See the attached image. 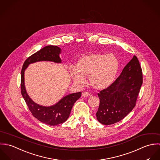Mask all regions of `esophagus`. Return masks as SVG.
<instances>
[{"mask_svg":"<svg viewBox=\"0 0 160 160\" xmlns=\"http://www.w3.org/2000/svg\"><path fill=\"white\" fill-rule=\"evenodd\" d=\"M82 96L83 97H88V96H92V94L87 92H84L82 93Z\"/></svg>","mask_w":160,"mask_h":160,"instance_id":"1","label":"esophagus"}]
</instances>
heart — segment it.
<instances>
[{
	"label": "heart",
	"instance_id": "obj_1",
	"mask_svg": "<svg viewBox=\"0 0 160 160\" xmlns=\"http://www.w3.org/2000/svg\"><path fill=\"white\" fill-rule=\"evenodd\" d=\"M119 68V61L113 54H90L80 58L75 70H70L73 82L83 85L88 77L90 85L96 90L108 88L114 81Z\"/></svg>",
	"mask_w": 160,
	"mask_h": 160
}]
</instances>
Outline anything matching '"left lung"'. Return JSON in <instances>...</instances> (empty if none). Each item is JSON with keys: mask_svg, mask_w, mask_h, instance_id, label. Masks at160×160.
<instances>
[{"mask_svg": "<svg viewBox=\"0 0 160 160\" xmlns=\"http://www.w3.org/2000/svg\"><path fill=\"white\" fill-rule=\"evenodd\" d=\"M142 83V68L133 56L116 80L98 93V121L102 124L111 125L123 119L135 106Z\"/></svg>", "mask_w": 160, "mask_h": 160, "instance_id": "1", "label": "left lung"}]
</instances>
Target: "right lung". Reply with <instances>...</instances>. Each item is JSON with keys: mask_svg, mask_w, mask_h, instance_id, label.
Masks as SVG:
<instances>
[{"mask_svg": "<svg viewBox=\"0 0 160 160\" xmlns=\"http://www.w3.org/2000/svg\"><path fill=\"white\" fill-rule=\"evenodd\" d=\"M60 48L47 46L27 59L23 65L21 72V93L32 116L42 123L49 126H56L65 122L69 117L72 108L82 92L74 93L64 96L56 104L46 107L35 103L28 95L25 87L24 72L28 65L39 61H52L61 63L59 54Z\"/></svg>", "mask_w": 160, "mask_h": 160, "instance_id": "obj_1", "label": "right lung"}]
</instances>
